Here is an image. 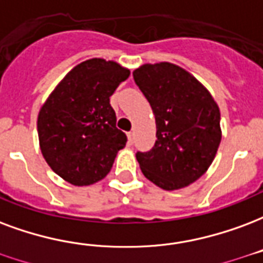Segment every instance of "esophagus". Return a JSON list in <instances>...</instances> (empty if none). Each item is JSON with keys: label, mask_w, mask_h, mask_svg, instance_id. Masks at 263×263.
I'll use <instances>...</instances> for the list:
<instances>
[{"label": "esophagus", "mask_w": 263, "mask_h": 263, "mask_svg": "<svg viewBox=\"0 0 263 263\" xmlns=\"http://www.w3.org/2000/svg\"><path fill=\"white\" fill-rule=\"evenodd\" d=\"M134 138H135V134H134V132H128V143H129V145L134 143Z\"/></svg>", "instance_id": "obj_1"}]
</instances>
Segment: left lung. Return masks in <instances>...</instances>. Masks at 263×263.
Wrapping results in <instances>:
<instances>
[{
    "instance_id": "8db88e82",
    "label": "left lung",
    "mask_w": 263,
    "mask_h": 263,
    "mask_svg": "<svg viewBox=\"0 0 263 263\" xmlns=\"http://www.w3.org/2000/svg\"><path fill=\"white\" fill-rule=\"evenodd\" d=\"M134 79L156 120L155 146L137 153L142 173L161 190L185 188L215 160L221 141L219 106L194 75L171 62L143 64Z\"/></svg>"
}]
</instances>
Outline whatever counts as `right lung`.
Wrapping results in <instances>:
<instances>
[{"instance_id":"1","label":"right lung","mask_w":263,"mask_h":263,"mask_svg":"<svg viewBox=\"0 0 263 263\" xmlns=\"http://www.w3.org/2000/svg\"><path fill=\"white\" fill-rule=\"evenodd\" d=\"M129 73L116 61L86 60L62 78L40 108L37 134L43 157L72 185L103 180L125 146L126 135L116 126L110 96Z\"/></svg>"}]
</instances>
